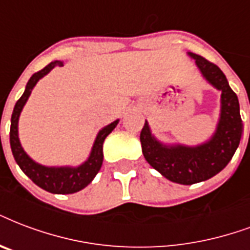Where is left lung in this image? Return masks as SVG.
<instances>
[{"label": "left lung", "instance_id": "8db88e82", "mask_svg": "<svg viewBox=\"0 0 250 250\" xmlns=\"http://www.w3.org/2000/svg\"><path fill=\"white\" fill-rule=\"evenodd\" d=\"M207 83L220 95V115L216 129L207 142L198 146L165 144L150 131L146 121L142 132L143 155L150 167L167 180L181 185H193L218 174L235 155L243 135L239 98L231 89L220 68L197 53L188 52Z\"/></svg>", "mask_w": 250, "mask_h": 250}]
</instances>
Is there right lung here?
<instances>
[{
	"instance_id": "right-lung-1",
	"label": "right lung",
	"mask_w": 250,
	"mask_h": 250,
	"mask_svg": "<svg viewBox=\"0 0 250 250\" xmlns=\"http://www.w3.org/2000/svg\"><path fill=\"white\" fill-rule=\"evenodd\" d=\"M55 66H62V62L55 60L49 62L43 69L36 72L28 80L24 93L17 101L13 114H11L10 125V146L15 163L18 164L24 174L30 178L35 185L42 188L45 191L52 194H73L77 193L83 188H86L91 181L94 180L97 173L100 171L102 163H104V142L107 138L108 133L119 123V119L114 121L108 125L100 129V132L95 136L94 144L91 146L90 155L79 167H45L36 163L24 152L23 146L19 142L18 135V122L21 112L23 110L24 104L27 102L28 97L31 94L32 89L35 87L38 81L43 79L45 74H48Z\"/></svg>"
}]
</instances>
